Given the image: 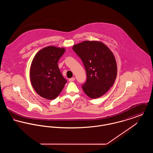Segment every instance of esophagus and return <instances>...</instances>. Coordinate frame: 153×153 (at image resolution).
Here are the masks:
<instances>
[{
  "label": "esophagus",
  "mask_w": 153,
  "mask_h": 153,
  "mask_svg": "<svg viewBox=\"0 0 153 153\" xmlns=\"http://www.w3.org/2000/svg\"><path fill=\"white\" fill-rule=\"evenodd\" d=\"M75 80V78L74 77L69 79V82H73V81H74Z\"/></svg>",
  "instance_id": "1"
}]
</instances>
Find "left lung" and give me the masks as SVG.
I'll list each match as a JSON object with an SVG mask.
<instances>
[{
	"label": "left lung",
	"instance_id": "left-lung-1",
	"mask_svg": "<svg viewBox=\"0 0 153 153\" xmlns=\"http://www.w3.org/2000/svg\"><path fill=\"white\" fill-rule=\"evenodd\" d=\"M74 51L85 66L87 81L82 89L91 98H97L112 87L117 74L114 54L105 44L97 41H84L75 45Z\"/></svg>",
	"mask_w": 153,
	"mask_h": 153
}]
</instances>
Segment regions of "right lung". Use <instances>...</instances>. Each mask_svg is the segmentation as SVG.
I'll use <instances>...</instances> for the list:
<instances>
[{"label": "right lung", "mask_w": 153, "mask_h": 153, "mask_svg": "<svg viewBox=\"0 0 153 153\" xmlns=\"http://www.w3.org/2000/svg\"><path fill=\"white\" fill-rule=\"evenodd\" d=\"M65 51L64 48L48 46L40 50L32 62L30 69L32 85L44 98L55 99L67 82L58 65V61Z\"/></svg>", "instance_id": "1"}]
</instances>
